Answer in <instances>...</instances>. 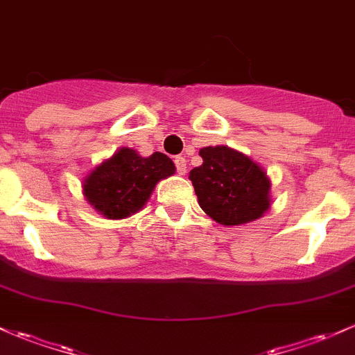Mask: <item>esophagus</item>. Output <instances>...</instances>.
<instances>
[{
  "label": "esophagus",
  "instance_id": "34e87169",
  "mask_svg": "<svg viewBox=\"0 0 355 355\" xmlns=\"http://www.w3.org/2000/svg\"><path fill=\"white\" fill-rule=\"evenodd\" d=\"M174 164H176V171L179 176H184L186 174V159L181 157V155H178L176 159H174Z\"/></svg>",
  "mask_w": 355,
  "mask_h": 355
}]
</instances>
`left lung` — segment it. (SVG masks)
Masks as SVG:
<instances>
[{
  "label": "left lung",
  "instance_id": "obj_1",
  "mask_svg": "<svg viewBox=\"0 0 355 355\" xmlns=\"http://www.w3.org/2000/svg\"><path fill=\"white\" fill-rule=\"evenodd\" d=\"M203 164L189 173L201 209L222 225L261 218L270 207V181L242 152L216 146L200 150Z\"/></svg>",
  "mask_w": 355,
  "mask_h": 355
}]
</instances>
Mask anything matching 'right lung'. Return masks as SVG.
Wrapping results in <instances>:
<instances>
[{
	"label": "right lung",
	"mask_w": 355,
	"mask_h": 355,
	"mask_svg": "<svg viewBox=\"0 0 355 355\" xmlns=\"http://www.w3.org/2000/svg\"><path fill=\"white\" fill-rule=\"evenodd\" d=\"M176 173V166L161 152L142 157L121 147L94 167L83 182L86 200L106 218H125L146 207L155 184Z\"/></svg>",
	"instance_id": "right-lung-1"
}]
</instances>
